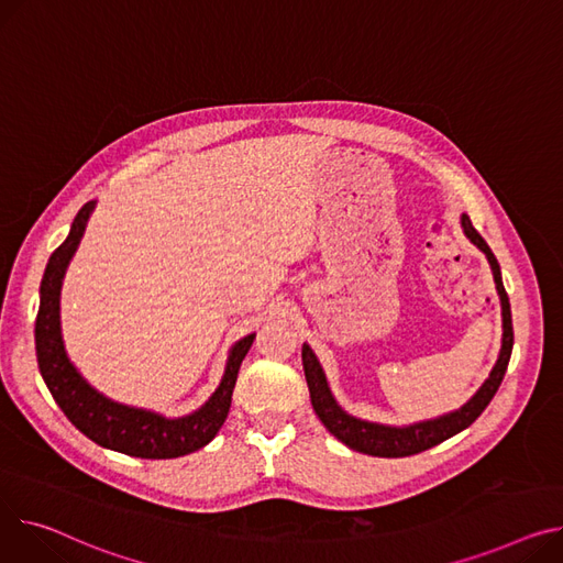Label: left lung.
Masks as SVG:
<instances>
[{"mask_svg":"<svg viewBox=\"0 0 563 563\" xmlns=\"http://www.w3.org/2000/svg\"><path fill=\"white\" fill-rule=\"evenodd\" d=\"M462 229H464L466 238L486 255V260H489L496 289L500 296V306H503V346H500L498 362L492 368L489 378L484 380V385L475 391V396L466 405H462L460 409L451 411V415H443L439 419L411 423V426H402V428L362 421L357 417H351L349 411H344L340 405H336L334 396L330 394L325 373H323L317 355L312 353V349L308 344H303V353H301L303 371H306V380L310 387V400H312L317 417L321 419V423L328 428L330 434H334L336 439L346 443L349 448H353V451H357V453L373 455V457H409V455L428 451V448L466 430L482 415L484 407L492 402V398L496 396V391L505 378V371H507L511 349H514V325H511L509 296L505 291L503 276H500V265H498L496 255L492 253L489 244H486L482 240V235L473 229L468 214H462Z\"/></svg>","mask_w":563,"mask_h":563,"instance_id":"obj_1","label":"left lung"}]
</instances>
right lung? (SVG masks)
Instances as JSON below:
<instances>
[{
    "instance_id": "obj_1",
    "label": "right lung",
    "mask_w": 563,
    "mask_h": 563,
    "mask_svg": "<svg viewBox=\"0 0 563 563\" xmlns=\"http://www.w3.org/2000/svg\"><path fill=\"white\" fill-rule=\"evenodd\" d=\"M95 210L88 201L71 221L69 235L52 253L41 283V308L35 317V357L41 376L71 426L95 443L131 457L172 460L190 455L214 439L231 409L238 371L255 334H246L229 355L227 371L203 407L180 419L115 402L90 387L69 362L60 336V285L74 251L79 249L86 223Z\"/></svg>"
}]
</instances>
